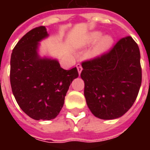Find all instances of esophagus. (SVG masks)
Listing matches in <instances>:
<instances>
[{"instance_id":"34e87169","label":"esophagus","mask_w":150,"mask_h":150,"mask_svg":"<svg viewBox=\"0 0 150 150\" xmlns=\"http://www.w3.org/2000/svg\"><path fill=\"white\" fill-rule=\"evenodd\" d=\"M76 67L78 69V71H79V74H80L82 71V70H83V67H82V65L80 63H78V64H76Z\"/></svg>"}]
</instances>
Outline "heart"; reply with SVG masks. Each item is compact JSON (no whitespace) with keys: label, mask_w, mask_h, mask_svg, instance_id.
Listing matches in <instances>:
<instances>
[{"label":"heart","mask_w":150,"mask_h":150,"mask_svg":"<svg viewBox=\"0 0 150 150\" xmlns=\"http://www.w3.org/2000/svg\"><path fill=\"white\" fill-rule=\"evenodd\" d=\"M101 38V33L100 32H94L89 34L88 37L86 38L84 41L83 42V46H88V45H91L96 42L98 40ZM112 38L106 36V37L103 38L102 39L98 42L97 46H96L94 50L95 54H100L104 51H106L112 45Z\"/></svg>","instance_id":"heart-1"}]
</instances>
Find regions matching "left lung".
Wrapping results in <instances>:
<instances>
[{"label":"left lung","mask_w":150,"mask_h":150,"mask_svg":"<svg viewBox=\"0 0 150 150\" xmlns=\"http://www.w3.org/2000/svg\"><path fill=\"white\" fill-rule=\"evenodd\" d=\"M140 58L137 42L126 36L106 52L82 62L84 96L95 116L116 119L132 107L142 84Z\"/></svg>","instance_id":"left-lung-1"}]
</instances>
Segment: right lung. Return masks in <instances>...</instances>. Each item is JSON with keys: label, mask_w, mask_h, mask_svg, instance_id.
Masks as SVG:
<instances>
[{"label": "right lung", "mask_w": 150, "mask_h": 150, "mask_svg": "<svg viewBox=\"0 0 150 150\" xmlns=\"http://www.w3.org/2000/svg\"><path fill=\"white\" fill-rule=\"evenodd\" d=\"M48 34L41 25L29 31L13 50L10 59V84L17 103L32 119L50 120L62 109L76 67L64 70L56 60L40 59L38 42Z\"/></svg>", "instance_id": "right-lung-1"}]
</instances>
